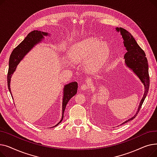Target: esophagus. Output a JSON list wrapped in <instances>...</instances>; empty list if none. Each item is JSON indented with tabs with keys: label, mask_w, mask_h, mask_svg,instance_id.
<instances>
[{
	"label": "esophagus",
	"mask_w": 157,
	"mask_h": 157,
	"mask_svg": "<svg viewBox=\"0 0 157 157\" xmlns=\"http://www.w3.org/2000/svg\"><path fill=\"white\" fill-rule=\"evenodd\" d=\"M88 86L86 84H83L80 87L81 90H86V89H88Z\"/></svg>",
	"instance_id": "34e87169"
}]
</instances>
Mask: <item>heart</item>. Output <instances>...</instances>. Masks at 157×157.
Returning a JSON list of instances; mask_svg holds the SVG:
<instances>
[{"mask_svg":"<svg viewBox=\"0 0 157 157\" xmlns=\"http://www.w3.org/2000/svg\"><path fill=\"white\" fill-rule=\"evenodd\" d=\"M111 49L109 44L94 37H88L72 44L69 48V60L75 63L83 62L88 72L101 70L108 62Z\"/></svg>","mask_w":157,"mask_h":157,"instance_id":"1","label":"heart"}]
</instances>
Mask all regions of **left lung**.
I'll return each instance as SVG.
<instances>
[{
  "label": "left lung",
  "mask_w": 157,
  "mask_h": 157,
  "mask_svg": "<svg viewBox=\"0 0 157 157\" xmlns=\"http://www.w3.org/2000/svg\"><path fill=\"white\" fill-rule=\"evenodd\" d=\"M115 29L117 32H120V34L123 39V44L125 48V49L127 50V52L124 55L126 66L131 71H132L144 86V95L139 103L136 113L134 117L123 123H125L136 118L137 114L141 109V107L147 94L148 90H149L150 77L149 73H148V64L145 53L138 45L134 37L132 36L130 32L121 27H116Z\"/></svg>",
  "instance_id": "8db88e82"
}]
</instances>
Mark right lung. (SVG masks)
<instances>
[{"instance_id": "obj_1", "label": "right lung", "mask_w": 157, "mask_h": 157, "mask_svg": "<svg viewBox=\"0 0 157 157\" xmlns=\"http://www.w3.org/2000/svg\"><path fill=\"white\" fill-rule=\"evenodd\" d=\"M49 34L47 32L39 31V30H34L30 32L27 36V37L23 39L22 42L17 46L16 47L13 52L11 54L9 62V70L7 73V86L9 89L11 97H13L10 84H11V76L14 72L17 67V65L20 63V62L23 60L24 56H25L31 49L35 47L37 44L40 43L41 41L44 39V36H48ZM78 90V83L76 81L71 82L67 85H64L63 90V99H62V118L60 121L57 123L56 127L62 121L63 118V113L66 108V105L68 103L69 101L71 98L75 95L77 93Z\"/></svg>"}]
</instances>
